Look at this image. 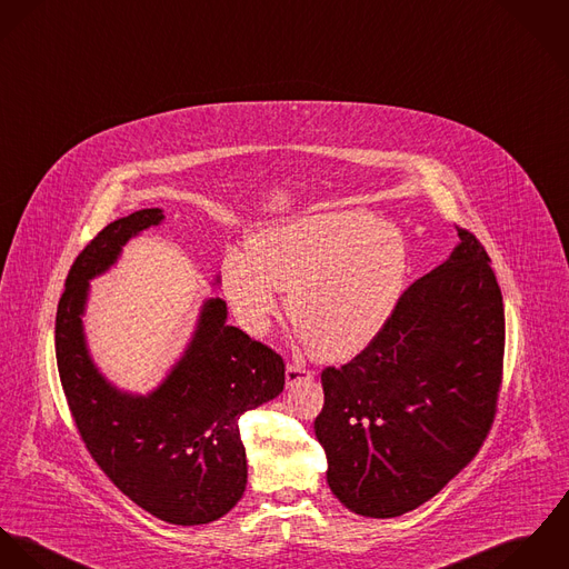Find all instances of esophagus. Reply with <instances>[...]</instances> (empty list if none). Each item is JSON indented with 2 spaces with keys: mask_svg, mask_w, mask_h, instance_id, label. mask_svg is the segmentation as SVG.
Masks as SVG:
<instances>
[{
  "mask_svg": "<svg viewBox=\"0 0 569 569\" xmlns=\"http://www.w3.org/2000/svg\"><path fill=\"white\" fill-rule=\"evenodd\" d=\"M310 378H312L310 369H306L303 365H297V362H288V367H286V383L288 386H295V383Z\"/></svg>",
  "mask_w": 569,
  "mask_h": 569,
  "instance_id": "34e87169",
  "label": "esophagus"
}]
</instances>
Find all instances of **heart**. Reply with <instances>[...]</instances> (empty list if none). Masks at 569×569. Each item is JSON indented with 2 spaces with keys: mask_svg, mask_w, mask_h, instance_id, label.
<instances>
[{
  "mask_svg": "<svg viewBox=\"0 0 569 569\" xmlns=\"http://www.w3.org/2000/svg\"><path fill=\"white\" fill-rule=\"evenodd\" d=\"M406 272L397 227L365 211H322L263 227L249 254L227 253L222 290L253 336L268 331L288 290V315L315 356L347 360L378 338Z\"/></svg>",
  "mask_w": 569,
  "mask_h": 569,
  "instance_id": "obj_1",
  "label": "heart"
}]
</instances>
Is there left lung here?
I'll list each match as a JSON object with an SVG mask.
<instances>
[{
    "label": "left lung",
    "instance_id": "8db88e82",
    "mask_svg": "<svg viewBox=\"0 0 569 569\" xmlns=\"http://www.w3.org/2000/svg\"><path fill=\"white\" fill-rule=\"evenodd\" d=\"M399 297L378 338L320 373L316 439L349 510L399 517L432 500L489 437L505 369V303L480 240Z\"/></svg>",
    "mask_w": 569,
    "mask_h": 569
}]
</instances>
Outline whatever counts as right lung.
<instances>
[{
	"instance_id": "obj_1",
	"label": "right lung",
	"mask_w": 569,
	"mask_h": 569,
	"mask_svg": "<svg viewBox=\"0 0 569 569\" xmlns=\"http://www.w3.org/2000/svg\"><path fill=\"white\" fill-rule=\"evenodd\" d=\"M141 209L104 227L76 257L57 310V365L78 435L107 478L161 521L198 526L227 515L247 489L240 417L277 397L283 358L227 325L222 299L204 303L181 362L148 397L113 388L93 367L82 333L89 279L128 238L159 224Z\"/></svg>"
}]
</instances>
